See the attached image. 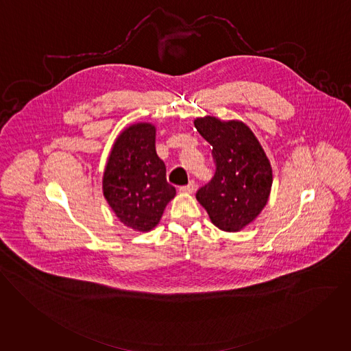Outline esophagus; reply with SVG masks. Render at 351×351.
Masks as SVG:
<instances>
[{"label": "esophagus", "mask_w": 351, "mask_h": 351, "mask_svg": "<svg viewBox=\"0 0 351 351\" xmlns=\"http://www.w3.org/2000/svg\"><path fill=\"white\" fill-rule=\"evenodd\" d=\"M195 187H196L195 182H190L187 186H182L180 187V193H183V194H193L195 191Z\"/></svg>", "instance_id": "esophagus-1"}]
</instances>
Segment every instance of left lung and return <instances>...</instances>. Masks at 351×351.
I'll return each instance as SVG.
<instances>
[{
    "label": "left lung",
    "mask_w": 351,
    "mask_h": 351,
    "mask_svg": "<svg viewBox=\"0 0 351 351\" xmlns=\"http://www.w3.org/2000/svg\"><path fill=\"white\" fill-rule=\"evenodd\" d=\"M196 130L213 147L214 178L196 193L211 222L223 232H239L265 207L272 167L257 137L241 121L196 118Z\"/></svg>",
    "instance_id": "1"
}]
</instances>
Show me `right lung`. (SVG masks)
Returning <instances> with one entry per match:
<instances>
[{"mask_svg":"<svg viewBox=\"0 0 351 351\" xmlns=\"http://www.w3.org/2000/svg\"><path fill=\"white\" fill-rule=\"evenodd\" d=\"M156 128L138 122L116 140L104 172V195L118 219L137 232L152 230L176 190L157 156Z\"/></svg>","mask_w":351,"mask_h":351,"instance_id":"right-lung-1","label":"right lung"}]
</instances>
